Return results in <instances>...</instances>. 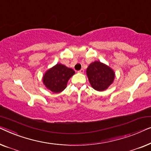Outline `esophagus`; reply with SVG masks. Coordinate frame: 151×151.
<instances>
[{"label": "esophagus", "instance_id": "obj_1", "mask_svg": "<svg viewBox=\"0 0 151 151\" xmlns=\"http://www.w3.org/2000/svg\"><path fill=\"white\" fill-rule=\"evenodd\" d=\"M78 73H84V70L83 69H81L79 71H78Z\"/></svg>", "mask_w": 151, "mask_h": 151}]
</instances>
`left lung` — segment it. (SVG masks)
I'll return each instance as SVG.
<instances>
[{
	"label": "left lung",
	"mask_w": 151,
	"mask_h": 151,
	"mask_svg": "<svg viewBox=\"0 0 151 151\" xmlns=\"http://www.w3.org/2000/svg\"><path fill=\"white\" fill-rule=\"evenodd\" d=\"M86 73L92 88L101 92L109 88L115 78V73L111 68L97 61L89 65Z\"/></svg>",
	"instance_id": "1"
}]
</instances>
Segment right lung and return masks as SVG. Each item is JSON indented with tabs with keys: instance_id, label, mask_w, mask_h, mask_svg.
<instances>
[{
	"instance_id": "obj_1",
	"label": "right lung",
	"mask_w": 151,
	"mask_h": 151,
	"mask_svg": "<svg viewBox=\"0 0 151 151\" xmlns=\"http://www.w3.org/2000/svg\"><path fill=\"white\" fill-rule=\"evenodd\" d=\"M75 72L65 65L57 63L48 70L43 76L44 86L54 93H59L66 88L67 83Z\"/></svg>"
}]
</instances>
